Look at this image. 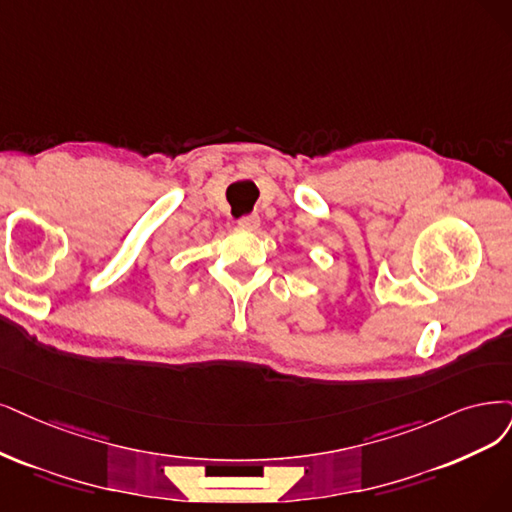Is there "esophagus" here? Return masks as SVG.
Returning <instances> with one entry per match:
<instances>
[{
  "label": "esophagus",
  "instance_id": "34e87169",
  "mask_svg": "<svg viewBox=\"0 0 512 512\" xmlns=\"http://www.w3.org/2000/svg\"><path fill=\"white\" fill-rule=\"evenodd\" d=\"M238 227H240V230H246V232L257 230V227H259V215H244L238 221Z\"/></svg>",
  "mask_w": 512,
  "mask_h": 512
}]
</instances>
